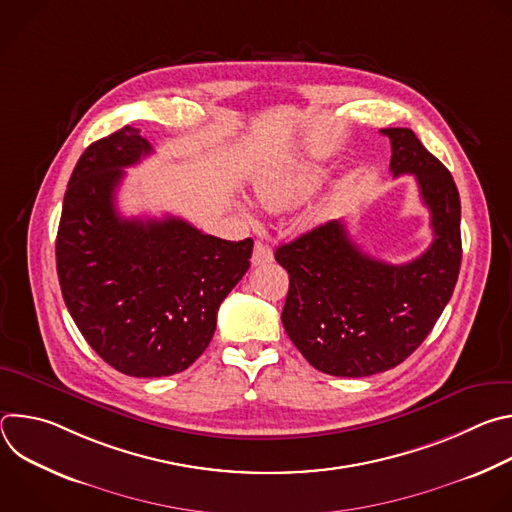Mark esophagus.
Masks as SVG:
<instances>
[{
	"instance_id": "esophagus-1",
	"label": "esophagus",
	"mask_w": 512,
	"mask_h": 512,
	"mask_svg": "<svg viewBox=\"0 0 512 512\" xmlns=\"http://www.w3.org/2000/svg\"><path fill=\"white\" fill-rule=\"evenodd\" d=\"M271 261H273V251H271V247H267L265 243H255L253 255H251V263H253L255 267H259V265H265V263H271Z\"/></svg>"
}]
</instances>
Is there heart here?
<instances>
[{"label": "heart", "instance_id": "1", "mask_svg": "<svg viewBox=\"0 0 512 512\" xmlns=\"http://www.w3.org/2000/svg\"><path fill=\"white\" fill-rule=\"evenodd\" d=\"M328 180V170L318 164H275L255 174V198L267 210H285L310 198ZM330 204H322L306 216L308 225L324 223Z\"/></svg>", "mask_w": 512, "mask_h": 512}]
</instances>
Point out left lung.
I'll return each mask as SVG.
<instances>
[{
	"label": "left lung",
	"mask_w": 512,
	"mask_h": 512,
	"mask_svg": "<svg viewBox=\"0 0 512 512\" xmlns=\"http://www.w3.org/2000/svg\"><path fill=\"white\" fill-rule=\"evenodd\" d=\"M381 133L391 141L393 176L413 174L429 208V249L391 265L360 251L342 221H330L275 251L289 273L283 328L314 369L334 377H371L415 352L450 302L462 263L452 174L411 129Z\"/></svg>",
	"instance_id": "8db88e82"
}]
</instances>
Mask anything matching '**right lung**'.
<instances>
[{
  "instance_id": "1",
  "label": "right lung",
  "mask_w": 512,
  "mask_h": 512,
  "mask_svg": "<svg viewBox=\"0 0 512 512\" xmlns=\"http://www.w3.org/2000/svg\"><path fill=\"white\" fill-rule=\"evenodd\" d=\"M148 154L150 141L129 125L91 143L72 170L56 235L72 320L107 364L139 379L182 373L206 350L218 306L253 253V239L204 235L178 216H119L123 168Z\"/></svg>"
}]
</instances>
